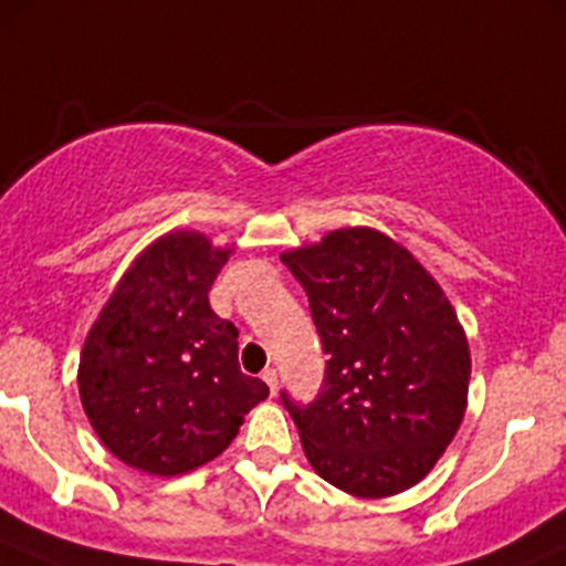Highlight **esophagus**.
<instances>
[{
    "label": "esophagus",
    "instance_id": "esophagus-1",
    "mask_svg": "<svg viewBox=\"0 0 566 566\" xmlns=\"http://www.w3.org/2000/svg\"><path fill=\"white\" fill-rule=\"evenodd\" d=\"M262 380H265L271 394H276V389H279V373H276V369H265V373H262Z\"/></svg>",
    "mask_w": 566,
    "mask_h": 566
}]
</instances>
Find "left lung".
Masks as SVG:
<instances>
[{
	"mask_svg": "<svg viewBox=\"0 0 566 566\" xmlns=\"http://www.w3.org/2000/svg\"><path fill=\"white\" fill-rule=\"evenodd\" d=\"M323 339V389L282 391L310 465L356 499H386L432 471L468 405L471 350L427 268L373 227H342L290 249Z\"/></svg>",
	"mask_w": 566,
	"mask_h": 566,
	"instance_id": "8db88e82",
	"label": "left lung"
}]
</instances>
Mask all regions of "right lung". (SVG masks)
Returning a JSON list of instances; mask_svg holds the SVG:
<instances>
[{"mask_svg": "<svg viewBox=\"0 0 566 566\" xmlns=\"http://www.w3.org/2000/svg\"><path fill=\"white\" fill-rule=\"evenodd\" d=\"M232 249L175 230L142 251L84 339L78 397L125 465L180 476L216 460L268 397L238 364V328L210 310Z\"/></svg>", "mask_w": 566, "mask_h": 566, "instance_id": "1", "label": "right lung"}]
</instances>
